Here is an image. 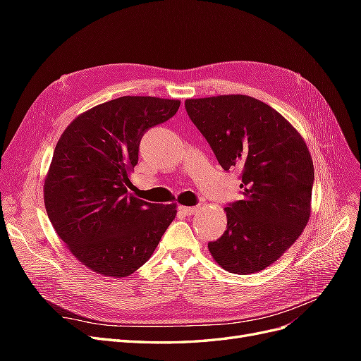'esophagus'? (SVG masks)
<instances>
[{
	"label": "esophagus",
	"instance_id": "34e87169",
	"mask_svg": "<svg viewBox=\"0 0 361 361\" xmlns=\"http://www.w3.org/2000/svg\"><path fill=\"white\" fill-rule=\"evenodd\" d=\"M179 211L185 215H192L197 212V206H179Z\"/></svg>",
	"mask_w": 361,
	"mask_h": 361
}]
</instances>
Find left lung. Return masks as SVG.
I'll use <instances>...</instances> for the list:
<instances>
[{
    "label": "left lung",
    "mask_w": 361,
    "mask_h": 361,
    "mask_svg": "<svg viewBox=\"0 0 361 361\" xmlns=\"http://www.w3.org/2000/svg\"><path fill=\"white\" fill-rule=\"evenodd\" d=\"M185 110L220 166L243 170V200L228 203L226 231L207 248L235 274L265 269L309 221L314 171L307 146L285 117L251 96L187 99Z\"/></svg>",
    "instance_id": "obj_1"
}]
</instances>
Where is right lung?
<instances>
[{"label":"right lung","instance_id":"obj_1","mask_svg":"<svg viewBox=\"0 0 361 361\" xmlns=\"http://www.w3.org/2000/svg\"><path fill=\"white\" fill-rule=\"evenodd\" d=\"M180 101L122 96L76 117L54 150L43 199L49 221L81 264L108 277L145 265L176 216V204L129 195L141 137Z\"/></svg>","mask_w":361,"mask_h":361}]
</instances>
